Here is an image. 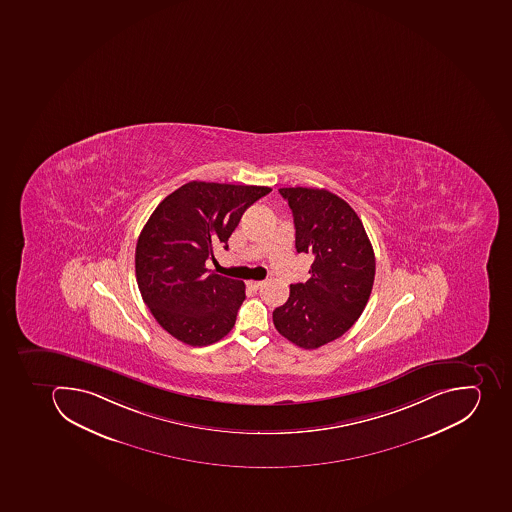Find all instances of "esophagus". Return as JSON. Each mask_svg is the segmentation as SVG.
I'll return each instance as SVG.
<instances>
[{"instance_id":"1","label":"esophagus","mask_w":512,"mask_h":512,"mask_svg":"<svg viewBox=\"0 0 512 512\" xmlns=\"http://www.w3.org/2000/svg\"><path fill=\"white\" fill-rule=\"evenodd\" d=\"M246 285H248V288H251V290L258 291L259 288H261L262 285H264V282H261V280H248V282H246Z\"/></svg>"}]
</instances>
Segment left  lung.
<instances>
[{"mask_svg":"<svg viewBox=\"0 0 512 512\" xmlns=\"http://www.w3.org/2000/svg\"><path fill=\"white\" fill-rule=\"evenodd\" d=\"M295 222L298 253L312 256L311 279L290 285L272 314L282 337L304 349L337 340L353 327L374 285L375 256L354 209L324 188H280Z\"/></svg>","mask_w":512,"mask_h":512,"instance_id":"1","label":"left lung"}]
</instances>
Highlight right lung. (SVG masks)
<instances>
[{
  "instance_id": "obj_1",
  "label": "right lung",
  "mask_w": 512,
  "mask_h": 512,
  "mask_svg": "<svg viewBox=\"0 0 512 512\" xmlns=\"http://www.w3.org/2000/svg\"><path fill=\"white\" fill-rule=\"evenodd\" d=\"M271 190L193 180L166 196L143 227L138 288L158 324L185 345H212L233 329L245 283L209 272L206 261L217 245L229 248L243 212Z\"/></svg>"
}]
</instances>
